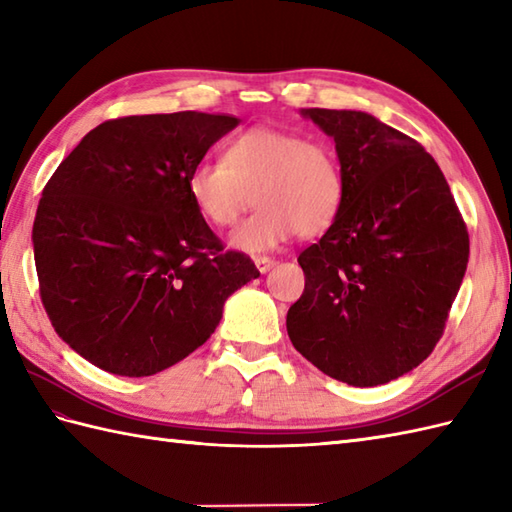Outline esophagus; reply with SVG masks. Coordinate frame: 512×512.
<instances>
[{
	"mask_svg": "<svg viewBox=\"0 0 512 512\" xmlns=\"http://www.w3.org/2000/svg\"><path fill=\"white\" fill-rule=\"evenodd\" d=\"M254 263H256V269L260 271V274H265V271H269L271 267L276 265V260L269 258V256H256Z\"/></svg>",
	"mask_w": 512,
	"mask_h": 512,
	"instance_id": "esophagus-1",
	"label": "esophagus"
}]
</instances>
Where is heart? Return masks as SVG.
Segmentation results:
<instances>
[{"label":"heart","instance_id":"obj_1","mask_svg":"<svg viewBox=\"0 0 512 512\" xmlns=\"http://www.w3.org/2000/svg\"><path fill=\"white\" fill-rule=\"evenodd\" d=\"M186 188L199 217L214 227H232L252 199L258 203L230 238L247 254L274 249L295 232H326L344 201L342 166L331 146L271 127L236 135L221 162L192 166Z\"/></svg>","mask_w":512,"mask_h":512}]
</instances>
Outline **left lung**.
Instances as JSON below:
<instances>
[{
	"label": "left lung",
	"mask_w": 512,
	"mask_h": 512,
	"mask_svg": "<svg viewBox=\"0 0 512 512\" xmlns=\"http://www.w3.org/2000/svg\"><path fill=\"white\" fill-rule=\"evenodd\" d=\"M335 140L344 201L298 256L304 293L287 313L295 350L355 388L423 363L469 263V232L438 164L363 111L302 109Z\"/></svg>",
	"instance_id": "left-lung-1"
}]
</instances>
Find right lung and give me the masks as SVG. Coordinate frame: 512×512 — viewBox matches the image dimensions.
<instances>
[{"label":"right lung","mask_w":512,"mask_h":512,"mask_svg":"<svg viewBox=\"0 0 512 512\" xmlns=\"http://www.w3.org/2000/svg\"><path fill=\"white\" fill-rule=\"evenodd\" d=\"M241 122L153 113L98 124L43 188L32 227L54 331L94 366L151 377L208 342L230 295L260 276L188 197V173Z\"/></svg>","instance_id":"right-lung-1"}]
</instances>
